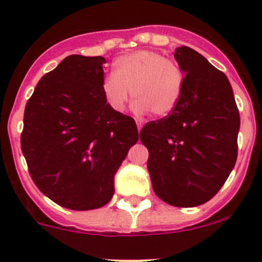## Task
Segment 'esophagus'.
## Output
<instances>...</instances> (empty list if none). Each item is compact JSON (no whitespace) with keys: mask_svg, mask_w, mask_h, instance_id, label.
I'll use <instances>...</instances> for the list:
<instances>
[{"mask_svg":"<svg viewBox=\"0 0 262 262\" xmlns=\"http://www.w3.org/2000/svg\"><path fill=\"white\" fill-rule=\"evenodd\" d=\"M142 126H143V124H142V121H139V120H137V128H138V132H141V129H142Z\"/></svg>","mask_w":262,"mask_h":262,"instance_id":"esophagus-1","label":"esophagus"}]
</instances>
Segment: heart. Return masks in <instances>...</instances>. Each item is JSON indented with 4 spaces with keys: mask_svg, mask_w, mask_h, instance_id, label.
<instances>
[{
    "mask_svg": "<svg viewBox=\"0 0 262 262\" xmlns=\"http://www.w3.org/2000/svg\"><path fill=\"white\" fill-rule=\"evenodd\" d=\"M184 83L185 73L178 62L152 50H137L116 58L114 75L102 80L101 91L114 113L123 112L133 95L136 114L152 112L162 118L176 109Z\"/></svg>",
    "mask_w": 262,
    "mask_h": 262,
    "instance_id": "obj_1",
    "label": "heart"
}]
</instances>
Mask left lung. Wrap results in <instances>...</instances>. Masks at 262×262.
I'll list each match as a JSON object with an SVG mask.
<instances>
[{"instance_id":"8db88e82","label":"left lung","mask_w":262,"mask_h":262,"mask_svg":"<svg viewBox=\"0 0 262 262\" xmlns=\"http://www.w3.org/2000/svg\"><path fill=\"white\" fill-rule=\"evenodd\" d=\"M173 57L184 70L178 106L141 130L153 190L173 207H198L219 191L237 160L239 113L228 78L189 47Z\"/></svg>"}]
</instances>
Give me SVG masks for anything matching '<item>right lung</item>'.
I'll return each instance as SVG.
<instances>
[{"instance_id":"right-lung-1","label":"right lung","mask_w":262,"mask_h":262,"mask_svg":"<svg viewBox=\"0 0 262 262\" xmlns=\"http://www.w3.org/2000/svg\"><path fill=\"white\" fill-rule=\"evenodd\" d=\"M104 57L68 55L44 75L24 113L21 149L38 189L60 207L91 210L114 195V176L138 141L132 118L101 91Z\"/></svg>"}]
</instances>
